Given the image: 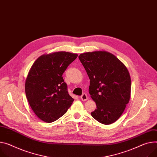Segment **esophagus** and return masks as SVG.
Segmentation results:
<instances>
[{
  "label": "esophagus",
  "instance_id": "1",
  "mask_svg": "<svg viewBox=\"0 0 157 157\" xmlns=\"http://www.w3.org/2000/svg\"><path fill=\"white\" fill-rule=\"evenodd\" d=\"M80 98H81L82 101H87V100L88 99L87 95V94H85V93H83V94L81 95Z\"/></svg>",
  "mask_w": 157,
  "mask_h": 157
}]
</instances>
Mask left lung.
<instances>
[{"instance_id": "1", "label": "left lung", "mask_w": 157, "mask_h": 157, "mask_svg": "<svg viewBox=\"0 0 157 157\" xmlns=\"http://www.w3.org/2000/svg\"><path fill=\"white\" fill-rule=\"evenodd\" d=\"M78 58L89 77V94L97 105L92 116L104 124L114 123L130 99L127 68L114 55L104 51L82 53Z\"/></svg>"}]
</instances>
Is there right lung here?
<instances>
[{
  "label": "right lung",
  "instance_id": "obj_1",
  "mask_svg": "<svg viewBox=\"0 0 157 157\" xmlns=\"http://www.w3.org/2000/svg\"><path fill=\"white\" fill-rule=\"evenodd\" d=\"M77 56L65 52L43 55L31 67L25 83L26 95L35 114L43 121L57 120L74 102L62 75Z\"/></svg>",
  "mask_w": 157,
  "mask_h": 157
}]
</instances>
